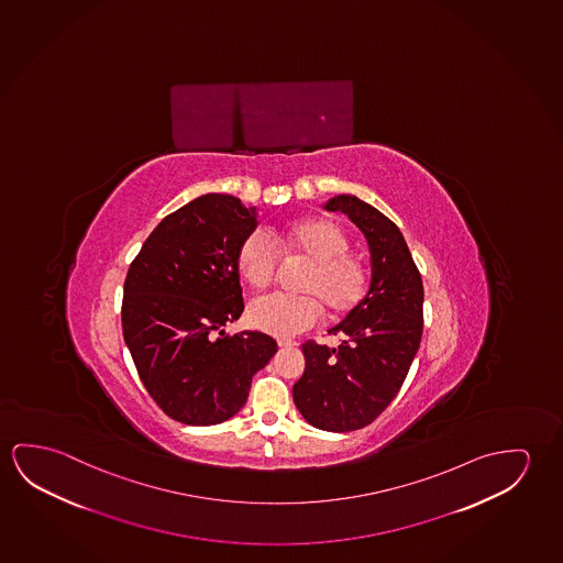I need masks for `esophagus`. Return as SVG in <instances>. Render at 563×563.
Listing matches in <instances>:
<instances>
[{"mask_svg": "<svg viewBox=\"0 0 563 563\" xmlns=\"http://www.w3.org/2000/svg\"><path fill=\"white\" fill-rule=\"evenodd\" d=\"M278 346L280 349H295V346H298V343L290 341V339H278Z\"/></svg>", "mask_w": 563, "mask_h": 563, "instance_id": "34e87169", "label": "esophagus"}]
</instances>
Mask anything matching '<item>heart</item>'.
Masks as SVG:
<instances>
[{"label": "heart", "mask_w": 563, "mask_h": 563, "mask_svg": "<svg viewBox=\"0 0 563 563\" xmlns=\"http://www.w3.org/2000/svg\"><path fill=\"white\" fill-rule=\"evenodd\" d=\"M280 250L285 257L308 261L296 288L300 295H267L247 308L251 328L275 338H292L320 320L321 306L331 318L353 312L366 295L368 273L349 253L345 230L323 217L302 218L285 225L273 240L261 230L243 238L235 263L251 288H267L277 277Z\"/></svg>", "instance_id": "b5f03b06"}]
</instances>
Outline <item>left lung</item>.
Returning <instances> with one entry per match:
<instances>
[{
    "instance_id": "1",
    "label": "left lung",
    "mask_w": 563,
    "mask_h": 563,
    "mask_svg": "<svg viewBox=\"0 0 563 563\" xmlns=\"http://www.w3.org/2000/svg\"><path fill=\"white\" fill-rule=\"evenodd\" d=\"M323 207L343 212L371 251V288L345 320L329 329L341 345L303 343L302 378L292 388L308 423L346 433L373 423L396 398L423 333V280L398 225L355 195Z\"/></svg>"
}]
</instances>
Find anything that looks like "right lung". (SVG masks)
<instances>
[{
  "label": "right lung",
  "instance_id": "right-lung-1",
  "mask_svg": "<svg viewBox=\"0 0 563 563\" xmlns=\"http://www.w3.org/2000/svg\"><path fill=\"white\" fill-rule=\"evenodd\" d=\"M257 228V208L208 192L165 217L124 280L122 333L140 380L179 423L228 421L251 378L277 353L261 331L225 333L243 312L235 253Z\"/></svg>",
  "mask_w": 563,
  "mask_h": 563
}]
</instances>
